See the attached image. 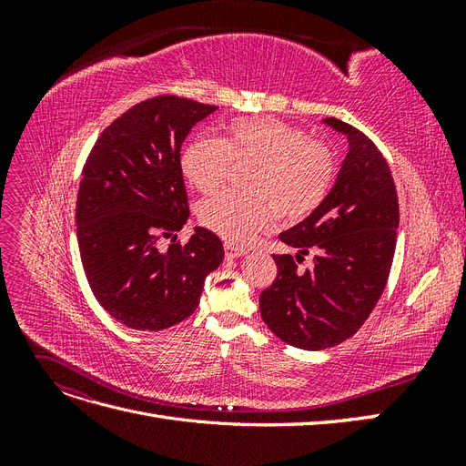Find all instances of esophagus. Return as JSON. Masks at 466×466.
<instances>
[{"label": "esophagus", "mask_w": 466, "mask_h": 466, "mask_svg": "<svg viewBox=\"0 0 466 466\" xmlns=\"http://www.w3.org/2000/svg\"><path fill=\"white\" fill-rule=\"evenodd\" d=\"M225 255H228V258H238V257L247 255V248L228 243V245H225Z\"/></svg>", "instance_id": "34e87169"}]
</instances>
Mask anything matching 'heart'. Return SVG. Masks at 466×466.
<instances>
[{"label":"heart","instance_id":"1","mask_svg":"<svg viewBox=\"0 0 466 466\" xmlns=\"http://www.w3.org/2000/svg\"><path fill=\"white\" fill-rule=\"evenodd\" d=\"M235 168L250 167L248 194L219 192L198 208V219L229 243H248L279 216L299 221L327 198L336 161L332 151L301 128L274 118H237L218 139L194 137L180 153V171L202 194L218 190Z\"/></svg>","mask_w":466,"mask_h":466}]
</instances>
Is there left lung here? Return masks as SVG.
Returning a JSON list of instances; mask_svg holds the SVG:
<instances>
[{
	"label": "left lung",
	"instance_id": "8db88e82",
	"mask_svg": "<svg viewBox=\"0 0 466 466\" xmlns=\"http://www.w3.org/2000/svg\"><path fill=\"white\" fill-rule=\"evenodd\" d=\"M350 151L336 185L311 216L279 235L299 252L274 255L278 274L260 293V315L279 340L303 350L338 346L354 336L383 295L399 229L390 168L371 139L338 118ZM313 254L316 268L297 264Z\"/></svg>",
	"mask_w": 466,
	"mask_h": 466
}]
</instances>
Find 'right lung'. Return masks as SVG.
I'll return each instance as SVG.
<instances>
[{"label": "right lung", "mask_w": 466, "mask_h": 466, "mask_svg": "<svg viewBox=\"0 0 466 466\" xmlns=\"http://www.w3.org/2000/svg\"><path fill=\"white\" fill-rule=\"evenodd\" d=\"M214 110L177 95L147 98L106 126L83 167L76 204L83 270L98 305L130 329L163 330L188 319L223 260L219 237L204 228L185 245L175 241L190 216L180 146ZM161 238H172L167 251Z\"/></svg>", "instance_id": "obj_1"}]
</instances>
